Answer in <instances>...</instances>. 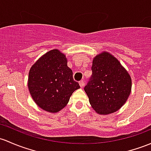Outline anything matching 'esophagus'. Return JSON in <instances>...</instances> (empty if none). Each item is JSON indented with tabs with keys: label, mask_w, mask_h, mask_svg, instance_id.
Wrapping results in <instances>:
<instances>
[{
	"label": "esophagus",
	"mask_w": 151,
	"mask_h": 151,
	"mask_svg": "<svg viewBox=\"0 0 151 151\" xmlns=\"http://www.w3.org/2000/svg\"><path fill=\"white\" fill-rule=\"evenodd\" d=\"M79 85H80V86L81 87H83L84 86V85H85V83H84V81H81L80 82H79Z\"/></svg>",
	"instance_id": "1"
}]
</instances>
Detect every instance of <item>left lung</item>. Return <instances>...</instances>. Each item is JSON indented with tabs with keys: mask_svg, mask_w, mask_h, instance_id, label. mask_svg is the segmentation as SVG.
Returning <instances> with one entry per match:
<instances>
[{
	"mask_svg": "<svg viewBox=\"0 0 151 151\" xmlns=\"http://www.w3.org/2000/svg\"><path fill=\"white\" fill-rule=\"evenodd\" d=\"M91 70L92 75L84 87L91 105L98 114L115 112L129 97L130 76L118 60L106 52L93 58Z\"/></svg>",
	"mask_w": 151,
	"mask_h": 151,
	"instance_id": "8db88e82",
	"label": "left lung"
}]
</instances>
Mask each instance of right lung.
I'll list each match as a JSON object with an SVG mask.
<instances>
[{"instance_id":"right-lung-1","label":"right lung","mask_w":151,"mask_h":151,"mask_svg":"<svg viewBox=\"0 0 151 151\" xmlns=\"http://www.w3.org/2000/svg\"><path fill=\"white\" fill-rule=\"evenodd\" d=\"M67 59L58 50L47 52L32 65L28 87L35 103L42 109L55 113L68 103L72 93L80 88L73 78Z\"/></svg>"}]
</instances>
